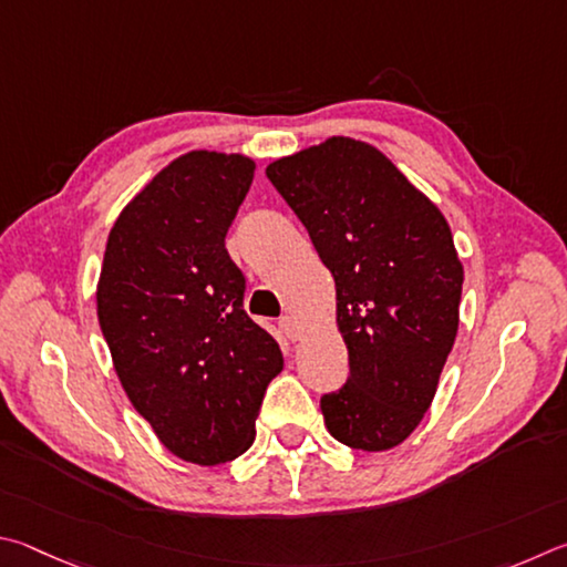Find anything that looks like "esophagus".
<instances>
[{
    "mask_svg": "<svg viewBox=\"0 0 567 567\" xmlns=\"http://www.w3.org/2000/svg\"><path fill=\"white\" fill-rule=\"evenodd\" d=\"M278 326H281V331H284V336L289 341H299L301 339L303 329H301V323L293 319V316H281V321H278Z\"/></svg>",
    "mask_w": 567,
    "mask_h": 567,
    "instance_id": "34e87169",
    "label": "esophagus"
}]
</instances>
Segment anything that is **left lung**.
I'll use <instances>...</instances> for the list:
<instances>
[{"label": "left lung", "instance_id": "left-lung-1", "mask_svg": "<svg viewBox=\"0 0 567 567\" xmlns=\"http://www.w3.org/2000/svg\"><path fill=\"white\" fill-rule=\"evenodd\" d=\"M336 281L349 379L321 395L336 441L389 451L421 423L458 333L463 266L443 214L346 136L266 166Z\"/></svg>", "mask_w": 567, "mask_h": 567}]
</instances>
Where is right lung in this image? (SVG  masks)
I'll list each match as a JSON object with an SVG mask.
<instances>
[{"label": "right lung", "mask_w": 567, "mask_h": 567, "mask_svg": "<svg viewBox=\"0 0 567 567\" xmlns=\"http://www.w3.org/2000/svg\"><path fill=\"white\" fill-rule=\"evenodd\" d=\"M254 168L216 152L168 164L116 218L96 289L128 401L198 465L251 449L266 385L284 369L274 336L244 311L246 276L226 251Z\"/></svg>", "instance_id": "right-lung-1"}]
</instances>
